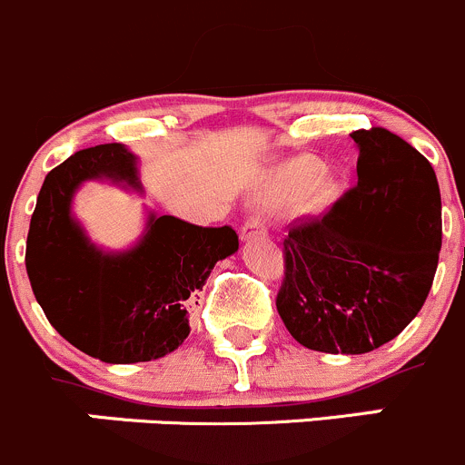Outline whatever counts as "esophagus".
<instances>
[{"label": "esophagus", "mask_w": 465, "mask_h": 465, "mask_svg": "<svg viewBox=\"0 0 465 465\" xmlns=\"http://www.w3.org/2000/svg\"><path fill=\"white\" fill-rule=\"evenodd\" d=\"M260 234H266V226H264V217L260 213H252L251 217L246 219L242 228V239H252L260 237Z\"/></svg>", "instance_id": "obj_1"}]
</instances>
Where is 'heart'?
Masks as SVG:
<instances>
[{
	"instance_id": "obj_1",
	"label": "heart",
	"mask_w": 465,
	"mask_h": 465,
	"mask_svg": "<svg viewBox=\"0 0 465 465\" xmlns=\"http://www.w3.org/2000/svg\"><path fill=\"white\" fill-rule=\"evenodd\" d=\"M319 176L321 164L307 158L296 160V163H292L284 169V181H287L289 187H296V190H305V187H310Z\"/></svg>"
}]
</instances>
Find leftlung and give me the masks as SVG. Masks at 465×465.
I'll return each instance as SVG.
<instances>
[{"label": "left lung", "mask_w": 465, "mask_h": 465, "mask_svg": "<svg viewBox=\"0 0 465 465\" xmlns=\"http://www.w3.org/2000/svg\"><path fill=\"white\" fill-rule=\"evenodd\" d=\"M351 135L360 181L325 213L289 223L275 296L292 337L332 355L398 337L427 301L440 251L439 183L425 155L382 126Z\"/></svg>", "instance_id": "1"}]
</instances>
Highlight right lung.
<instances>
[{
	"label": "right lung",
	"instance_id": "obj_1",
	"mask_svg": "<svg viewBox=\"0 0 465 465\" xmlns=\"http://www.w3.org/2000/svg\"><path fill=\"white\" fill-rule=\"evenodd\" d=\"M99 176L140 187L133 155L117 142L76 151L47 173L26 237L31 289L56 332L85 355L108 364L158 360L187 339V312L239 237L232 226L164 214L151 217L133 251L104 255L70 217L78 183Z\"/></svg>",
	"mask_w": 465,
	"mask_h": 465
}]
</instances>
